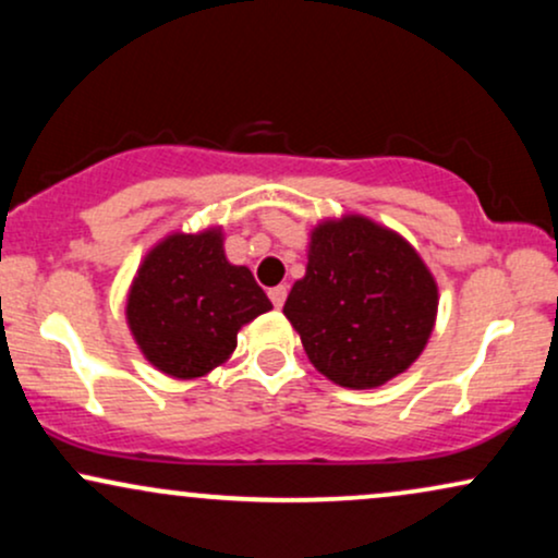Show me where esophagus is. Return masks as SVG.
<instances>
[{
  "label": "esophagus",
  "instance_id": "34e87169",
  "mask_svg": "<svg viewBox=\"0 0 558 558\" xmlns=\"http://www.w3.org/2000/svg\"><path fill=\"white\" fill-rule=\"evenodd\" d=\"M286 296H288V288H286V286H275V288H270V299H272L275 310H280V306L286 304Z\"/></svg>",
  "mask_w": 558,
  "mask_h": 558
}]
</instances>
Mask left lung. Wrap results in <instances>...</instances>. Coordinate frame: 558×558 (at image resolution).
Instances as JSON below:
<instances>
[{
    "label": "left lung",
    "mask_w": 558,
    "mask_h": 558,
    "mask_svg": "<svg viewBox=\"0 0 558 558\" xmlns=\"http://www.w3.org/2000/svg\"><path fill=\"white\" fill-rule=\"evenodd\" d=\"M283 315L336 386L367 390L407 373L430 341L438 283L401 233L364 215L317 222Z\"/></svg>",
    "instance_id": "obj_1"
}]
</instances>
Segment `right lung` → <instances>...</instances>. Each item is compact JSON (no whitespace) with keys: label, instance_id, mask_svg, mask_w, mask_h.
<instances>
[{"label":"right lung","instance_id":"1","mask_svg":"<svg viewBox=\"0 0 558 558\" xmlns=\"http://www.w3.org/2000/svg\"><path fill=\"white\" fill-rule=\"evenodd\" d=\"M222 228L165 235L141 259L125 323L159 373L194 380L226 364L239 330L272 310L248 267L230 265Z\"/></svg>","mask_w":558,"mask_h":558}]
</instances>
